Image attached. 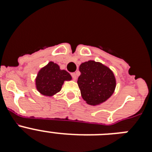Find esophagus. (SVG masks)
<instances>
[{"instance_id":"obj_1","label":"esophagus","mask_w":152,"mask_h":152,"mask_svg":"<svg viewBox=\"0 0 152 152\" xmlns=\"http://www.w3.org/2000/svg\"><path fill=\"white\" fill-rule=\"evenodd\" d=\"M77 72H76V73H75H75H72V77H73V79H74V80H76V79H77Z\"/></svg>"}]
</instances>
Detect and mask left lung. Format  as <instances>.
Returning a JSON list of instances; mask_svg holds the SVG:
<instances>
[{
    "mask_svg": "<svg viewBox=\"0 0 152 152\" xmlns=\"http://www.w3.org/2000/svg\"><path fill=\"white\" fill-rule=\"evenodd\" d=\"M77 84L83 99L90 105H98L110 98L116 88L110 69L100 62L88 61L80 65Z\"/></svg>",
    "mask_w": 152,
    "mask_h": 152,
    "instance_id": "8db88e82",
    "label": "left lung"
}]
</instances>
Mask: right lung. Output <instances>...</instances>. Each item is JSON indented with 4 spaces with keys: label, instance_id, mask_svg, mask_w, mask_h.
I'll return each mask as SVG.
<instances>
[{
    "label": "right lung",
    "instance_id": "add662e5",
    "mask_svg": "<svg viewBox=\"0 0 152 152\" xmlns=\"http://www.w3.org/2000/svg\"><path fill=\"white\" fill-rule=\"evenodd\" d=\"M72 80V76L57 64L50 61L39 72L36 79V88L45 96H52L59 92L64 80Z\"/></svg>",
    "mask_w": 152,
    "mask_h": 152
}]
</instances>
